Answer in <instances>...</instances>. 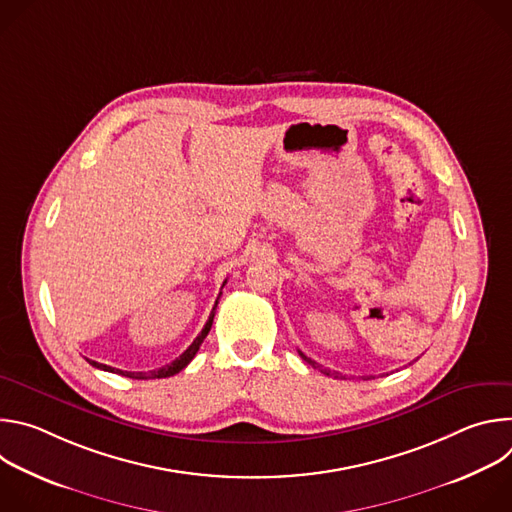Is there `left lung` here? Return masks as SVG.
<instances>
[{"label":"left lung","mask_w":512,"mask_h":512,"mask_svg":"<svg viewBox=\"0 0 512 512\" xmlns=\"http://www.w3.org/2000/svg\"><path fill=\"white\" fill-rule=\"evenodd\" d=\"M300 356H302V358H304V360H306L308 364H312V367H314V369H320V364H318V362H314L312 358H308V356H306V354H304L302 350H300ZM322 373H324V375H328V377H332V375H334V373H330L328 369H322ZM336 377H338V375H336Z\"/></svg>","instance_id":"1"}]
</instances>
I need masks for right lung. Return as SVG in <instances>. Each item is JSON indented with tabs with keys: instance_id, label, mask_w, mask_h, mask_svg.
I'll list each match as a JSON object with an SVG mask.
<instances>
[{
	"instance_id": "right-lung-1",
	"label": "right lung",
	"mask_w": 512,
	"mask_h": 512,
	"mask_svg": "<svg viewBox=\"0 0 512 512\" xmlns=\"http://www.w3.org/2000/svg\"><path fill=\"white\" fill-rule=\"evenodd\" d=\"M225 283H227V279H225ZM225 283H223V285H225ZM218 298H221V294H218ZM218 298H216V302H214V308H212V312H210V316H208V320H206L202 332L194 338V342H192L176 360H172L170 364H166V367H160V369H154V371H148V373H133V371H119V369L107 367V364H101V362H97V360H89V358H87V360H89V364H93V367H97V369H101V371L117 373V375L129 377V379H166V377H174L176 373H180L182 369L188 367V362L196 356L200 344H202L204 338L208 336L210 326H212V320H214V310H216V306H218Z\"/></svg>"
}]
</instances>
